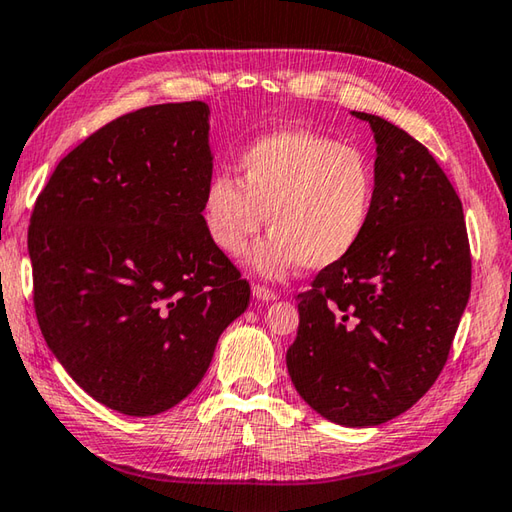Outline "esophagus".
Returning <instances> with one entry per match:
<instances>
[{"instance_id": "obj_1", "label": "esophagus", "mask_w": 512, "mask_h": 512, "mask_svg": "<svg viewBox=\"0 0 512 512\" xmlns=\"http://www.w3.org/2000/svg\"><path fill=\"white\" fill-rule=\"evenodd\" d=\"M252 294L258 298V301H263V303L276 301V292H274V289H269V287H265V285H254V287H252Z\"/></svg>"}]
</instances>
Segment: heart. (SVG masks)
Returning <instances> with one entry per match:
<instances>
[{"label": "heart", "mask_w": 512, "mask_h": 512, "mask_svg": "<svg viewBox=\"0 0 512 512\" xmlns=\"http://www.w3.org/2000/svg\"><path fill=\"white\" fill-rule=\"evenodd\" d=\"M238 178L218 171L200 202L207 238L225 256H243L272 227L249 263L283 278L298 265L314 272L343 263L368 236L376 171L361 149L323 133L285 127L254 138L236 160Z\"/></svg>", "instance_id": "heart-1"}]
</instances>
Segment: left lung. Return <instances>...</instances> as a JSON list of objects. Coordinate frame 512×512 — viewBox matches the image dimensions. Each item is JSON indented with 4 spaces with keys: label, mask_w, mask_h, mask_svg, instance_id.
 <instances>
[{
    "label": "left lung",
    "mask_w": 512,
    "mask_h": 512,
    "mask_svg": "<svg viewBox=\"0 0 512 512\" xmlns=\"http://www.w3.org/2000/svg\"><path fill=\"white\" fill-rule=\"evenodd\" d=\"M368 236L298 294L287 372L327 421L368 428L412 408L448 361L470 296V245L457 191L432 153L379 115Z\"/></svg>",
    "instance_id": "1"
}]
</instances>
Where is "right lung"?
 <instances>
[{
    "instance_id": "add662e5",
    "label": "right lung",
    "mask_w": 512,
    "mask_h": 512,
    "mask_svg": "<svg viewBox=\"0 0 512 512\" xmlns=\"http://www.w3.org/2000/svg\"><path fill=\"white\" fill-rule=\"evenodd\" d=\"M209 106H144L60 160L28 256L48 350L102 406L151 417L205 376L249 283L207 238Z\"/></svg>"
}]
</instances>
